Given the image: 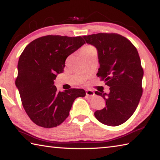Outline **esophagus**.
I'll return each mask as SVG.
<instances>
[{"label":"esophagus","mask_w":160,"mask_h":160,"mask_svg":"<svg viewBox=\"0 0 160 160\" xmlns=\"http://www.w3.org/2000/svg\"><path fill=\"white\" fill-rule=\"evenodd\" d=\"M86 95L89 96V97H94V95H95V94H94V92L92 90H86Z\"/></svg>","instance_id":"1"}]
</instances>
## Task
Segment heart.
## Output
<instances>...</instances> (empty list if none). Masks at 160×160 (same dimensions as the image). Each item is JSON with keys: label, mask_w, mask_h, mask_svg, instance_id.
I'll list each match as a JSON object with an SVG mask.
<instances>
[{"label": "heart", "mask_w": 160, "mask_h": 160, "mask_svg": "<svg viewBox=\"0 0 160 160\" xmlns=\"http://www.w3.org/2000/svg\"><path fill=\"white\" fill-rule=\"evenodd\" d=\"M94 52H96V49L95 48L92 47V46L87 45V46H85V47L82 48V54L94 53Z\"/></svg>", "instance_id": "heart-1"}]
</instances>
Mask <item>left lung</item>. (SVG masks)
Instances as JSON below:
<instances>
[{
  "label": "left lung",
  "instance_id": "left-lung-1",
  "mask_svg": "<svg viewBox=\"0 0 160 160\" xmlns=\"http://www.w3.org/2000/svg\"><path fill=\"white\" fill-rule=\"evenodd\" d=\"M95 47L99 68L97 75L109 86V93L96 91L106 101V107L94 112L102 123L121 125L133 114L142 94L143 69L137 48L128 39L116 33L83 36Z\"/></svg>",
  "mask_w": 160,
  "mask_h": 160
}]
</instances>
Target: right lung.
Returning a JSON list of instances; mask_svg holds the SVG:
<instances>
[{
  "label": "right lung",
  "mask_w": 160,
  "mask_h": 160,
  "mask_svg": "<svg viewBox=\"0 0 160 160\" xmlns=\"http://www.w3.org/2000/svg\"><path fill=\"white\" fill-rule=\"evenodd\" d=\"M84 44L81 37L47 35L29 43L21 53L15 85L27 114L37 126H59L69 116L74 100L85 96L82 89L58 92L53 85L68 56Z\"/></svg>",
  "instance_id": "right-lung-1"
}]
</instances>
